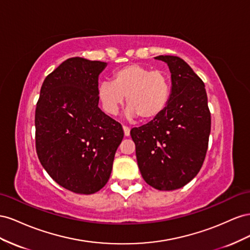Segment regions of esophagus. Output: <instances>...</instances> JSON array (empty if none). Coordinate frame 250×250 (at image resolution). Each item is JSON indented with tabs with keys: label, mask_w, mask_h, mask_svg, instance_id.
I'll return each instance as SVG.
<instances>
[{
	"label": "esophagus",
	"mask_w": 250,
	"mask_h": 250,
	"mask_svg": "<svg viewBox=\"0 0 250 250\" xmlns=\"http://www.w3.org/2000/svg\"><path fill=\"white\" fill-rule=\"evenodd\" d=\"M123 129H124V132H125V137L130 136V127H129V126H125V125H124V126H123Z\"/></svg>",
	"instance_id": "esophagus-1"
}]
</instances>
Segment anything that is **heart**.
Returning a JSON list of instances; mask_svg holds the SVG:
<instances>
[{"label":"heart","mask_w":250,"mask_h":250,"mask_svg":"<svg viewBox=\"0 0 250 250\" xmlns=\"http://www.w3.org/2000/svg\"><path fill=\"white\" fill-rule=\"evenodd\" d=\"M170 95V80L165 71L152 70L139 63H130L117 69L111 82L98 85V97L104 109L116 114L121 105L129 106L126 116H138L146 121L165 110Z\"/></svg>","instance_id":"b5f03b06"}]
</instances>
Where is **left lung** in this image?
<instances>
[{"instance_id": "obj_1", "label": "left lung", "mask_w": 250, "mask_h": 250, "mask_svg": "<svg viewBox=\"0 0 250 250\" xmlns=\"http://www.w3.org/2000/svg\"><path fill=\"white\" fill-rule=\"evenodd\" d=\"M172 78L167 104L148 124L131 130L138 167L145 181L159 190L188 184L200 170L210 134L205 85L182 59L159 55Z\"/></svg>"}]
</instances>
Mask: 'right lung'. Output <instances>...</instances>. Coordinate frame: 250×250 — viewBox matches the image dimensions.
Returning <instances> with one entry per match:
<instances>
[{
  "instance_id": "obj_1",
  "label": "right lung",
  "mask_w": 250,
  "mask_h": 250,
  "mask_svg": "<svg viewBox=\"0 0 250 250\" xmlns=\"http://www.w3.org/2000/svg\"><path fill=\"white\" fill-rule=\"evenodd\" d=\"M106 62L71 58L42 84L35 109V147L61 187L90 195L108 182L123 126L98 108V76Z\"/></svg>"
}]
</instances>
